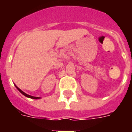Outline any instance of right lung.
Masks as SVG:
<instances>
[{"instance_id":"right-lung-1","label":"right lung","mask_w":132,"mask_h":132,"mask_svg":"<svg viewBox=\"0 0 132 132\" xmlns=\"http://www.w3.org/2000/svg\"><path fill=\"white\" fill-rule=\"evenodd\" d=\"M15 87H16V88H18V90L22 94L24 95V96H26V97H30V98H32V99H39V98H40V97H34V96H31V95H29L26 94L25 93H24V92L22 91V90H21L19 88H18V87H17V86H15Z\"/></svg>"}]
</instances>
